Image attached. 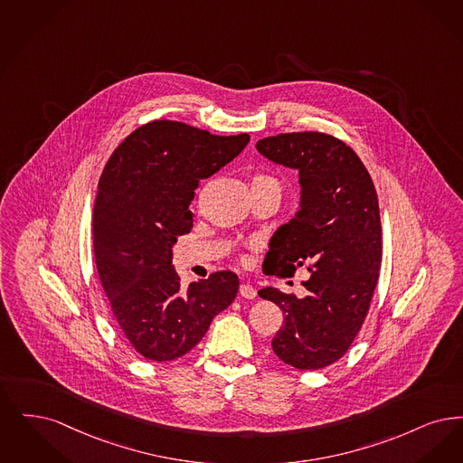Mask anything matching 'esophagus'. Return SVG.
<instances>
[{"label": "esophagus", "instance_id": "obj_1", "mask_svg": "<svg viewBox=\"0 0 463 463\" xmlns=\"http://www.w3.org/2000/svg\"><path fill=\"white\" fill-rule=\"evenodd\" d=\"M241 296L245 298V299H254L258 296V292H256V288L250 283L243 282L241 285Z\"/></svg>", "mask_w": 463, "mask_h": 463}]
</instances>
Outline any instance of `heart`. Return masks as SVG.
<instances>
[{
  "instance_id": "b5f03b06",
  "label": "heart",
  "mask_w": 463,
  "mask_h": 463,
  "mask_svg": "<svg viewBox=\"0 0 463 463\" xmlns=\"http://www.w3.org/2000/svg\"><path fill=\"white\" fill-rule=\"evenodd\" d=\"M258 181H275L271 176H266V175H256L254 178H252V183H258Z\"/></svg>"
}]
</instances>
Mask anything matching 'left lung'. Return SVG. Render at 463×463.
Here are the masks:
<instances>
[{
	"label": "left lung",
	"instance_id": "1",
	"mask_svg": "<svg viewBox=\"0 0 463 463\" xmlns=\"http://www.w3.org/2000/svg\"><path fill=\"white\" fill-rule=\"evenodd\" d=\"M269 161L299 171L301 209L280 226L264 258L271 275L307 266L304 299L273 287L262 299L283 311L271 341L275 354L299 370L341 360L362 330L383 262V228L375 184L344 141L318 131L283 133L258 141Z\"/></svg>",
	"mask_w": 463,
	"mask_h": 463
}]
</instances>
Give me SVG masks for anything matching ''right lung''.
<instances>
[{"instance_id": "1", "label": "right lung", "mask_w": 463, "mask_h": 463, "mask_svg": "<svg viewBox=\"0 0 463 463\" xmlns=\"http://www.w3.org/2000/svg\"><path fill=\"white\" fill-rule=\"evenodd\" d=\"M247 143V133L218 137L162 119L135 129L103 167L93 207L95 261L116 322L145 360L186 354L237 296L239 277L228 269L183 288L171 247L194 228L199 181Z\"/></svg>"}]
</instances>
